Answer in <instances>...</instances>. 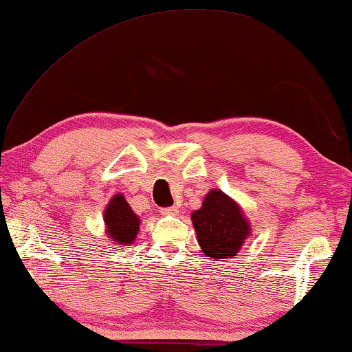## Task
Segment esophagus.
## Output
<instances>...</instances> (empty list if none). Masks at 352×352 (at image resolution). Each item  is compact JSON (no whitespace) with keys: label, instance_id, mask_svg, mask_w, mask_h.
Segmentation results:
<instances>
[{"label":"esophagus","instance_id":"esophagus-1","mask_svg":"<svg viewBox=\"0 0 352 352\" xmlns=\"http://www.w3.org/2000/svg\"><path fill=\"white\" fill-rule=\"evenodd\" d=\"M161 213L163 214H170V216H175L178 213V208L177 206H167V208L161 210Z\"/></svg>","mask_w":352,"mask_h":352}]
</instances>
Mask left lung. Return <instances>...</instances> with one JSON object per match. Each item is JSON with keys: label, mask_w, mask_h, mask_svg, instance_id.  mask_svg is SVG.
Segmentation results:
<instances>
[{"label": "left lung", "mask_w": 352, "mask_h": 352, "mask_svg": "<svg viewBox=\"0 0 352 352\" xmlns=\"http://www.w3.org/2000/svg\"><path fill=\"white\" fill-rule=\"evenodd\" d=\"M191 221L202 252L214 260L233 258L250 233L241 206L219 189L206 194L202 206L192 211Z\"/></svg>", "instance_id": "8db88e82"}]
</instances>
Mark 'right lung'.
Returning <instances> with one entry per match:
<instances>
[{
    "label": "right lung",
    "mask_w": 352,
    "mask_h": 352,
    "mask_svg": "<svg viewBox=\"0 0 352 352\" xmlns=\"http://www.w3.org/2000/svg\"><path fill=\"white\" fill-rule=\"evenodd\" d=\"M103 219L109 241H114L120 246H128L135 241L141 219L131 210L122 194H116L109 200L104 208Z\"/></svg>",
    "instance_id": "right-lung-1"
}]
</instances>
